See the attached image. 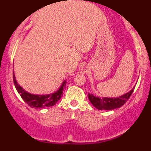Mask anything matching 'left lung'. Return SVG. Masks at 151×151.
Here are the masks:
<instances>
[{
    "label": "left lung",
    "mask_w": 151,
    "mask_h": 151,
    "mask_svg": "<svg viewBox=\"0 0 151 151\" xmlns=\"http://www.w3.org/2000/svg\"><path fill=\"white\" fill-rule=\"evenodd\" d=\"M133 87L129 92L126 93L123 96L116 98H99L93 96L91 93H89V99L93 106L99 110H113V109L120 108L126 101L130 98L134 90Z\"/></svg>",
    "instance_id": "1"
}]
</instances>
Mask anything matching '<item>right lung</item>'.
Wrapping results in <instances>:
<instances>
[{"label": "right lung", "mask_w": 151, "mask_h": 151, "mask_svg": "<svg viewBox=\"0 0 151 151\" xmlns=\"http://www.w3.org/2000/svg\"><path fill=\"white\" fill-rule=\"evenodd\" d=\"M13 81L18 92L20 93L22 99L25 101L32 108H44V107L52 106L60 99L62 96L63 90L65 88L66 81H64L56 92L47 95H35L30 93L24 90L17 83L15 74H13Z\"/></svg>", "instance_id": "right-lung-1"}]
</instances>
